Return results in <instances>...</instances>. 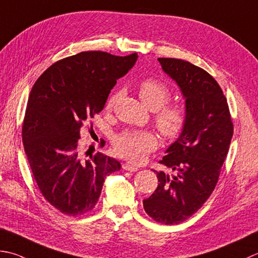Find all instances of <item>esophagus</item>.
Returning <instances> with one entry per match:
<instances>
[{"label":"esophagus","instance_id":"esophagus-1","mask_svg":"<svg viewBox=\"0 0 258 258\" xmlns=\"http://www.w3.org/2000/svg\"><path fill=\"white\" fill-rule=\"evenodd\" d=\"M123 169L125 171H130V172H136L139 169L134 165H130V164H123Z\"/></svg>","mask_w":258,"mask_h":258}]
</instances>
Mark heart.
Returning a JSON list of instances; mask_svg holds the SVG:
<instances>
[{"mask_svg":"<svg viewBox=\"0 0 258 258\" xmlns=\"http://www.w3.org/2000/svg\"><path fill=\"white\" fill-rule=\"evenodd\" d=\"M119 94L115 93L106 103V109L110 110ZM139 96L143 104L151 110H157L155 125L165 139L175 140L183 133L188 123V110L182 104H170L164 108L171 98V90L164 83L158 79L146 78L139 84ZM162 107L163 108L161 109ZM158 145L155 136L148 132H124L114 139V151L131 162H140L146 158Z\"/></svg>","mask_w":258,"mask_h":258,"instance_id":"b5f03b06","label":"heart"}]
</instances>
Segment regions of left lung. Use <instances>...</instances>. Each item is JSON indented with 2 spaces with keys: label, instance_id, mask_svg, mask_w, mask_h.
Segmentation results:
<instances>
[{
  "label": "left lung",
  "instance_id": "1",
  "mask_svg": "<svg viewBox=\"0 0 258 258\" xmlns=\"http://www.w3.org/2000/svg\"><path fill=\"white\" fill-rule=\"evenodd\" d=\"M185 99L188 123L160 161L173 174L154 171L159 184L143 200L156 223L176 225L197 213L213 194L228 153L234 125L220 86L203 68L181 59L159 58Z\"/></svg>",
  "mask_w": 258,
  "mask_h": 258
}]
</instances>
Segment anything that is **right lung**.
<instances>
[{
    "label": "right lung",
    "mask_w": 258,
    "mask_h": 258,
    "mask_svg": "<svg viewBox=\"0 0 258 258\" xmlns=\"http://www.w3.org/2000/svg\"><path fill=\"white\" fill-rule=\"evenodd\" d=\"M136 60L138 53L80 52L50 66L33 85L22 126L24 151L38 188L60 213L79 216L92 210L106 176L120 169L117 160L99 152L83 158L78 140L85 123L102 112L116 80Z\"/></svg>",
    "instance_id": "obj_1"
}]
</instances>
